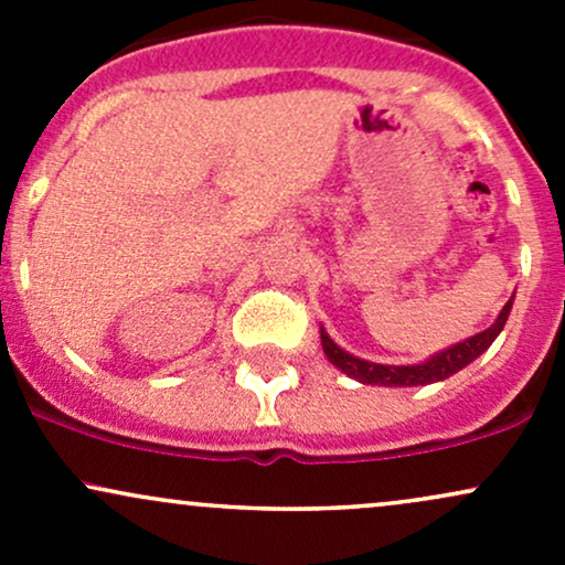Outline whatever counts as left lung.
<instances>
[{"instance_id": "obj_1", "label": "left lung", "mask_w": 565, "mask_h": 565, "mask_svg": "<svg viewBox=\"0 0 565 565\" xmlns=\"http://www.w3.org/2000/svg\"><path fill=\"white\" fill-rule=\"evenodd\" d=\"M512 308V297L508 305L502 308V313L497 316V321L491 323L483 332L468 337L465 342H457V345L440 350V353L430 355V359L423 361V364H408V366H391V364H374V361H364L359 355H350L348 350H342L337 342L321 329V345L327 359L345 372L348 377L364 382V385H385V387H414V385H430V382H440L451 374H457L459 369H465L483 350H489L491 342L497 340V334L504 329V321H508Z\"/></svg>"}]
</instances>
